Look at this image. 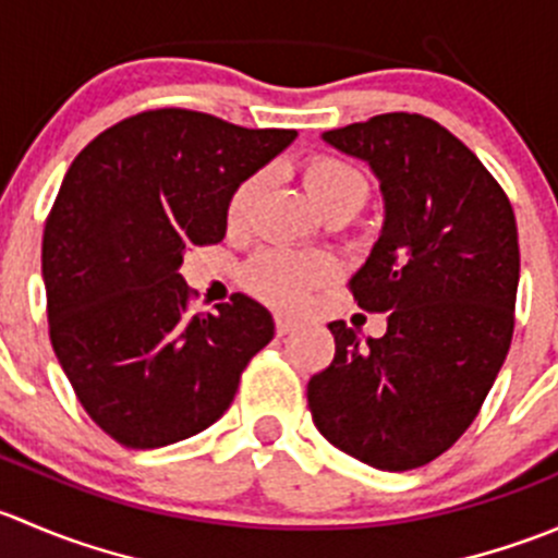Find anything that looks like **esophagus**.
I'll return each mask as SVG.
<instances>
[{"mask_svg": "<svg viewBox=\"0 0 558 558\" xmlns=\"http://www.w3.org/2000/svg\"><path fill=\"white\" fill-rule=\"evenodd\" d=\"M296 320L294 318H286V315H278V318H275V329H278V335L283 337V335H291V331L296 329Z\"/></svg>", "mask_w": 558, "mask_h": 558, "instance_id": "1", "label": "esophagus"}]
</instances>
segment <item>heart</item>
Here are the masks:
<instances>
[{
    "instance_id": "b5f03b06",
    "label": "heart",
    "mask_w": 558,
    "mask_h": 558,
    "mask_svg": "<svg viewBox=\"0 0 558 558\" xmlns=\"http://www.w3.org/2000/svg\"><path fill=\"white\" fill-rule=\"evenodd\" d=\"M302 180L320 213L340 202H356L362 207L367 196V180L348 161L335 156H313L302 170ZM264 189V174H247L229 199V221H245L247 210ZM247 286L262 300L278 307H300L315 286L335 278V262L326 253L300 251H264L247 264Z\"/></svg>"
}]
</instances>
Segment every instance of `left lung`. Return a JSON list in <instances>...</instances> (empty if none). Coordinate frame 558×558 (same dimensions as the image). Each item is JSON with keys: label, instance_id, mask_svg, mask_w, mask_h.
I'll return each mask as SVG.
<instances>
[{"label": "left lung", "instance_id": "1", "mask_svg": "<svg viewBox=\"0 0 558 558\" xmlns=\"http://www.w3.org/2000/svg\"><path fill=\"white\" fill-rule=\"evenodd\" d=\"M364 161L384 227L351 280L384 337L331 320L335 359L307 384L313 424L386 472L429 464L475 421L513 337L519 229L497 180L432 118L386 112L320 134Z\"/></svg>", "mask_w": 558, "mask_h": 558}]
</instances>
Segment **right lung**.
<instances>
[{
	"label": "right lung",
	"instance_id": "1",
	"mask_svg": "<svg viewBox=\"0 0 558 558\" xmlns=\"http://www.w3.org/2000/svg\"><path fill=\"white\" fill-rule=\"evenodd\" d=\"M294 137L154 110L107 129L66 170L43 234L50 342L121 446H172L216 424L272 340V313L245 294L185 311L180 264L189 247L221 243L234 189Z\"/></svg>",
	"mask_w": 558,
	"mask_h": 558
}]
</instances>
